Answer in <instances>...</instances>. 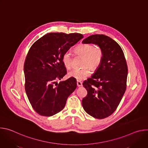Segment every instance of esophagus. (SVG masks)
Here are the masks:
<instances>
[{"label": "esophagus", "instance_id": "obj_1", "mask_svg": "<svg viewBox=\"0 0 148 148\" xmlns=\"http://www.w3.org/2000/svg\"><path fill=\"white\" fill-rule=\"evenodd\" d=\"M77 87H81L82 86V82L79 81H77Z\"/></svg>", "mask_w": 148, "mask_h": 148}]
</instances>
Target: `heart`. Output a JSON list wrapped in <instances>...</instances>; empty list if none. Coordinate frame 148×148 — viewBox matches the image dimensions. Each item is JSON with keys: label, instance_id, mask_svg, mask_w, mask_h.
<instances>
[{"label": "heart", "instance_id": "obj_1", "mask_svg": "<svg viewBox=\"0 0 148 148\" xmlns=\"http://www.w3.org/2000/svg\"><path fill=\"white\" fill-rule=\"evenodd\" d=\"M75 52L77 54L84 57L81 69H74L69 72L68 77L73 78L77 81L86 79L90 74V70L88 66L92 70L94 71L100 66L102 60V51L99 48L95 47L91 44H84L78 46ZM62 62L66 69H70L72 66V57L70 52L67 51L62 56Z\"/></svg>", "mask_w": 148, "mask_h": 148}]
</instances>
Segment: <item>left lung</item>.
Masks as SVG:
<instances>
[{
    "instance_id": "1",
    "label": "left lung",
    "mask_w": 148,
    "mask_h": 148,
    "mask_svg": "<svg viewBox=\"0 0 148 148\" xmlns=\"http://www.w3.org/2000/svg\"><path fill=\"white\" fill-rule=\"evenodd\" d=\"M83 44H94L102 51L100 66L91 78L83 82L87 95L82 100L85 111L94 118L103 119L117 108L126 87L128 67L120 46L110 37L93 34Z\"/></svg>"
}]
</instances>
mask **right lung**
Segmentation results:
<instances>
[{"instance_id":"right-lung-1","label":"right lung","mask_w":148,"mask_h":148,"mask_svg":"<svg viewBox=\"0 0 148 148\" xmlns=\"http://www.w3.org/2000/svg\"><path fill=\"white\" fill-rule=\"evenodd\" d=\"M82 34L48 33L37 40L30 47L24 64L25 90L34 110L39 115L53 116L64 108L68 97L77 88L73 78L55 80L66 74L62 56L82 38Z\"/></svg>"}]
</instances>
